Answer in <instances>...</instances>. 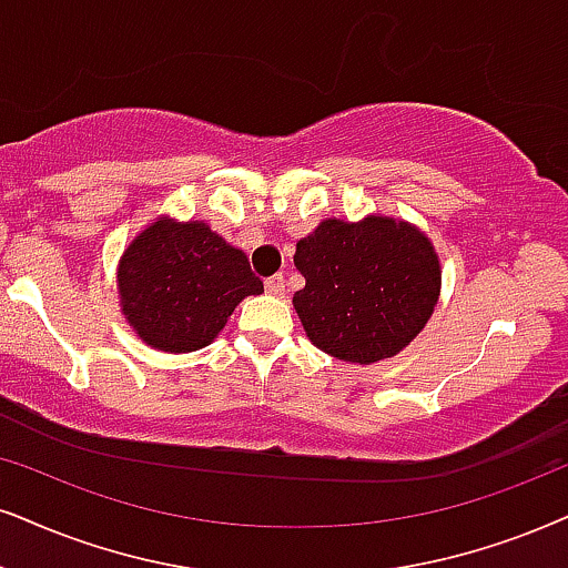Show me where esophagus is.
Masks as SVG:
<instances>
[{"mask_svg":"<svg viewBox=\"0 0 568 568\" xmlns=\"http://www.w3.org/2000/svg\"><path fill=\"white\" fill-rule=\"evenodd\" d=\"M264 288H267L270 296H283L285 293V277L283 275H272L264 280Z\"/></svg>","mask_w":568,"mask_h":568,"instance_id":"34e87169","label":"esophagus"}]
</instances>
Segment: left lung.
Returning a JSON list of instances; mask_svg holds the SVG:
<instances>
[{
  "instance_id": "1",
  "label": "left lung",
  "mask_w": 568,
  "mask_h": 568,
  "mask_svg": "<svg viewBox=\"0 0 568 568\" xmlns=\"http://www.w3.org/2000/svg\"><path fill=\"white\" fill-rule=\"evenodd\" d=\"M293 264L306 280L293 293L306 337L351 364H375L404 351L440 296L435 246L404 220H322L296 243Z\"/></svg>"
}]
</instances>
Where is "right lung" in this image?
I'll return each mask as SVG.
<instances>
[{"mask_svg":"<svg viewBox=\"0 0 568 568\" xmlns=\"http://www.w3.org/2000/svg\"><path fill=\"white\" fill-rule=\"evenodd\" d=\"M120 306L146 346L189 354L210 346L262 280L206 222L154 220L135 235L118 267Z\"/></svg>","mask_w":568,"mask_h":568,"instance_id":"add662e5","label":"right lung"}]
</instances>
